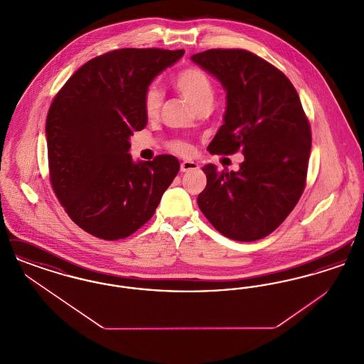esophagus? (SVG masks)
Returning <instances> with one entry per match:
<instances>
[{"label": "esophagus", "instance_id": "34e87169", "mask_svg": "<svg viewBox=\"0 0 364 364\" xmlns=\"http://www.w3.org/2000/svg\"><path fill=\"white\" fill-rule=\"evenodd\" d=\"M196 169H199V165L193 161H184V162H181V166H180L181 172H190V171H196Z\"/></svg>", "mask_w": 364, "mask_h": 364}]
</instances>
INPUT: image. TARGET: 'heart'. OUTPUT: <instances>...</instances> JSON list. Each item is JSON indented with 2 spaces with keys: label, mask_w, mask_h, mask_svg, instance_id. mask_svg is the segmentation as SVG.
I'll return each mask as SVG.
<instances>
[{
  "label": "heart",
  "mask_w": 364,
  "mask_h": 364,
  "mask_svg": "<svg viewBox=\"0 0 364 364\" xmlns=\"http://www.w3.org/2000/svg\"><path fill=\"white\" fill-rule=\"evenodd\" d=\"M173 87L176 91L196 110L210 107L213 104V100H214L213 83L208 75L199 68L191 67L177 73V76L174 77ZM161 105H162V94L159 88H156V86L149 87L143 100L144 113L147 114V117H156L159 113ZM171 147L178 154H187L190 151V146L181 140L174 141Z\"/></svg>",
  "instance_id": "b5f03b06"
}]
</instances>
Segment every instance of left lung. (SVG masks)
<instances>
[{
  "mask_svg": "<svg viewBox=\"0 0 364 364\" xmlns=\"http://www.w3.org/2000/svg\"><path fill=\"white\" fill-rule=\"evenodd\" d=\"M191 60L226 91L224 124L208 151L244 154L239 172L203 168L208 184L198 206L226 237L259 240L284 223L304 191L310 122L289 79L254 53L210 49Z\"/></svg>",
  "mask_w": 364,
  "mask_h": 364,
  "instance_id": "obj_1",
  "label": "left lung"
}]
</instances>
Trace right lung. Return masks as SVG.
I'll return each instance as SVG.
<instances>
[{
  "mask_svg": "<svg viewBox=\"0 0 364 364\" xmlns=\"http://www.w3.org/2000/svg\"><path fill=\"white\" fill-rule=\"evenodd\" d=\"M184 50L120 49L90 60L54 97L46 119L55 196L87 233L119 240L156 213L178 173L173 156L134 162L129 138L147 124L143 100Z\"/></svg>",
  "mask_w": 364,
  "mask_h": 364,
  "instance_id": "obj_1",
  "label": "right lung"
}]
</instances>
